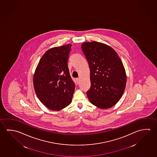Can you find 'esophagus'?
Segmentation results:
<instances>
[{"instance_id": "1", "label": "esophagus", "mask_w": 157, "mask_h": 157, "mask_svg": "<svg viewBox=\"0 0 157 157\" xmlns=\"http://www.w3.org/2000/svg\"><path fill=\"white\" fill-rule=\"evenodd\" d=\"M80 82V80L79 78H77V79H76V82H77V84L78 85L79 84Z\"/></svg>"}]
</instances>
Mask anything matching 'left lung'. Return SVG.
I'll list each match as a JSON object with an SVG mask.
<instances>
[{"label":"left lung","instance_id":"left-lung-1","mask_svg":"<svg viewBox=\"0 0 157 157\" xmlns=\"http://www.w3.org/2000/svg\"><path fill=\"white\" fill-rule=\"evenodd\" d=\"M82 49L90 70V102L102 109L111 108L121 99L125 89L123 64L114 49L97 41L85 42Z\"/></svg>","mask_w":157,"mask_h":157}]
</instances>
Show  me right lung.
Returning a JSON list of instances; mask_svg holds the SVG:
<instances>
[{
	"instance_id": "right-lung-1",
	"label": "right lung",
	"mask_w": 157,
	"mask_h": 157,
	"mask_svg": "<svg viewBox=\"0 0 157 157\" xmlns=\"http://www.w3.org/2000/svg\"><path fill=\"white\" fill-rule=\"evenodd\" d=\"M71 46L68 44L46 51L34 73L33 85L36 96L52 110H60L72 102L75 85L68 67Z\"/></svg>"
}]
</instances>
